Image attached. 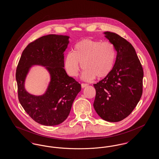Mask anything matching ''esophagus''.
<instances>
[{
	"instance_id": "34e87169",
	"label": "esophagus",
	"mask_w": 159,
	"mask_h": 159,
	"mask_svg": "<svg viewBox=\"0 0 159 159\" xmlns=\"http://www.w3.org/2000/svg\"><path fill=\"white\" fill-rule=\"evenodd\" d=\"M81 86H82V88H85V87L88 86V84H86V83H82Z\"/></svg>"
}]
</instances>
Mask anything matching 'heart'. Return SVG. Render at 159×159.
Masks as SVG:
<instances>
[{
	"label": "heart",
	"mask_w": 159,
	"mask_h": 159,
	"mask_svg": "<svg viewBox=\"0 0 159 159\" xmlns=\"http://www.w3.org/2000/svg\"><path fill=\"white\" fill-rule=\"evenodd\" d=\"M116 55L114 46L109 42L83 39L75 45L73 52L67 54L64 68L69 76L75 77L79 74L82 64L85 69L83 80L91 81L96 76L104 78L112 71Z\"/></svg>",
	"instance_id": "1"
}]
</instances>
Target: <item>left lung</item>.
<instances>
[{"mask_svg": "<svg viewBox=\"0 0 159 159\" xmlns=\"http://www.w3.org/2000/svg\"><path fill=\"white\" fill-rule=\"evenodd\" d=\"M104 33L114 46L117 57L111 73L93 84L96 90L93 107L103 120L117 122L127 117L139 101L144 71L131 43L116 33Z\"/></svg>", "mask_w": 159, "mask_h": 159, "instance_id": "8db88e82", "label": "left lung"}]
</instances>
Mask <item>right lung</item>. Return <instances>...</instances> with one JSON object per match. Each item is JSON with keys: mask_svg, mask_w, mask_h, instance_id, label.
I'll return each mask as SVG.
<instances>
[{"mask_svg": "<svg viewBox=\"0 0 159 159\" xmlns=\"http://www.w3.org/2000/svg\"><path fill=\"white\" fill-rule=\"evenodd\" d=\"M69 36L49 34L31 42L23 51L16 70L19 101L32 119L40 125L55 126L68 116L73 102L81 90V84L67 75L64 52ZM33 65L46 67L51 81L46 93L36 96L24 88L26 76Z\"/></svg>", "mask_w": 159, "mask_h": 159, "instance_id": "1", "label": "right lung"}]
</instances>
